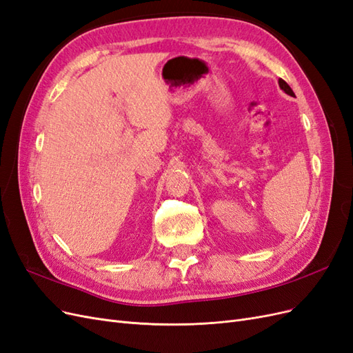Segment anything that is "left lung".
Returning a JSON list of instances; mask_svg holds the SVG:
<instances>
[{
    "instance_id": "left-lung-1",
    "label": "left lung",
    "mask_w": 353,
    "mask_h": 353,
    "mask_svg": "<svg viewBox=\"0 0 353 353\" xmlns=\"http://www.w3.org/2000/svg\"><path fill=\"white\" fill-rule=\"evenodd\" d=\"M279 85H280V88H281V90H283L285 94L292 95V97H293L294 92H293V90H292L290 87H288V83H287L285 81H283V79H279Z\"/></svg>"
}]
</instances>
